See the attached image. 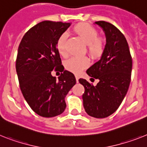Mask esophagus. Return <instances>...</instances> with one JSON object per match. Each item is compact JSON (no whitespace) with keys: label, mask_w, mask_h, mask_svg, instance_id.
Wrapping results in <instances>:
<instances>
[{"label":"esophagus","mask_w":147,"mask_h":147,"mask_svg":"<svg viewBox=\"0 0 147 147\" xmlns=\"http://www.w3.org/2000/svg\"><path fill=\"white\" fill-rule=\"evenodd\" d=\"M76 81H77V83L78 82V79H79V77L78 75H76Z\"/></svg>","instance_id":"esophagus-1"}]
</instances>
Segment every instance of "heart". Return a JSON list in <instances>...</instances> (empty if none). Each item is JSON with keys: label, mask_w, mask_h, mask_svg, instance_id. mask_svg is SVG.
Segmentation results:
<instances>
[{"label": "heart", "mask_w": 147, "mask_h": 147, "mask_svg": "<svg viewBox=\"0 0 147 147\" xmlns=\"http://www.w3.org/2000/svg\"><path fill=\"white\" fill-rule=\"evenodd\" d=\"M75 31L84 42L87 45L89 53L94 57H99L104 49V42L98 39V32L93 27L87 24H81L75 28ZM68 35L63 33L60 36L57 41V49L61 56L66 57L69 53L66 48V42ZM90 60L87 57H72L65 63V68L68 71L78 74L87 67Z\"/></svg>", "instance_id": "obj_1"}]
</instances>
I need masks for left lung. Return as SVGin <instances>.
<instances>
[{
	"label": "left lung",
	"instance_id": "1",
	"mask_svg": "<svg viewBox=\"0 0 147 147\" xmlns=\"http://www.w3.org/2000/svg\"><path fill=\"white\" fill-rule=\"evenodd\" d=\"M95 24L103 30L106 44L100 60L87 73L99 81L93 86L80 78L79 83L84 87L82 98L85 111L92 117L105 118L117 110L125 98L130 84L132 59L126 39L119 29L104 21Z\"/></svg>",
	"mask_w": 147,
	"mask_h": 147
}]
</instances>
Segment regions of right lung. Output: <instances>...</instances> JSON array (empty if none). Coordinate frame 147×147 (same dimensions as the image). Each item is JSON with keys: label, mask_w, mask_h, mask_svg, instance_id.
Instances as JSON below:
<instances>
[{"label": "right lung", "mask_w": 147, "mask_h": 147, "mask_svg": "<svg viewBox=\"0 0 147 147\" xmlns=\"http://www.w3.org/2000/svg\"><path fill=\"white\" fill-rule=\"evenodd\" d=\"M71 23L43 21L22 38L16 58L17 76L23 96L31 109L43 117L60 115L66 107L65 97L76 84L73 74L64 70L57 41ZM63 72L58 80L51 75Z\"/></svg>", "instance_id": "add662e5"}]
</instances>
